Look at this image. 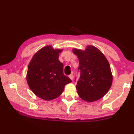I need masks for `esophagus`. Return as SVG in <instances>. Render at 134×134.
Returning <instances> with one entry per match:
<instances>
[{
    "instance_id": "1",
    "label": "esophagus",
    "mask_w": 134,
    "mask_h": 134,
    "mask_svg": "<svg viewBox=\"0 0 134 134\" xmlns=\"http://www.w3.org/2000/svg\"><path fill=\"white\" fill-rule=\"evenodd\" d=\"M69 77H70V78L71 79V80H72L73 78H74V76H73L72 74H70V75H69Z\"/></svg>"
}]
</instances>
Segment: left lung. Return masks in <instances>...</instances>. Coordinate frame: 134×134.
Listing matches in <instances>:
<instances>
[{
	"label": "left lung",
	"mask_w": 134,
	"mask_h": 134,
	"mask_svg": "<svg viewBox=\"0 0 134 134\" xmlns=\"http://www.w3.org/2000/svg\"><path fill=\"white\" fill-rule=\"evenodd\" d=\"M79 59L80 77L76 83L79 97L87 102L101 98L109 91L112 75L108 61L95 47L89 45L85 51L73 49ZM76 81V79H75Z\"/></svg>",
	"instance_id": "8db88e82"
}]
</instances>
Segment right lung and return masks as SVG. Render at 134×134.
Wrapping results in <instances>:
<instances>
[{"instance_id": "add662e5", "label": "right lung", "mask_w": 134, "mask_h": 134, "mask_svg": "<svg viewBox=\"0 0 134 134\" xmlns=\"http://www.w3.org/2000/svg\"><path fill=\"white\" fill-rule=\"evenodd\" d=\"M62 50L44 47L33 56L28 65L27 82L31 90L45 100L61 94L65 85L72 81L63 73V64L59 60Z\"/></svg>"}]
</instances>
